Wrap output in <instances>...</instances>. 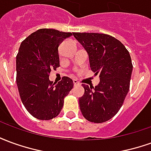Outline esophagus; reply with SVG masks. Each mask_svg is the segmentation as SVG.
<instances>
[{"label": "esophagus", "mask_w": 151, "mask_h": 151, "mask_svg": "<svg viewBox=\"0 0 151 151\" xmlns=\"http://www.w3.org/2000/svg\"><path fill=\"white\" fill-rule=\"evenodd\" d=\"M73 85H74V86H79L80 84H79V82L77 81V80H73Z\"/></svg>", "instance_id": "esophagus-1"}]
</instances>
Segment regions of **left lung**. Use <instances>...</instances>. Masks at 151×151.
Listing matches in <instances>:
<instances>
[{"label":"left lung","instance_id":"1","mask_svg":"<svg viewBox=\"0 0 151 151\" xmlns=\"http://www.w3.org/2000/svg\"><path fill=\"white\" fill-rule=\"evenodd\" d=\"M87 52L91 69L99 76L96 86L82 84L79 98L82 116L91 122L103 123L119 111L129 92L133 64L129 52L120 41L109 35L73 33Z\"/></svg>","mask_w":151,"mask_h":151}]
</instances>
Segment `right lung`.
I'll use <instances>...</instances> for the list:
<instances>
[{
  "instance_id": "obj_1",
  "label": "right lung",
  "mask_w": 151,
  "mask_h": 151,
  "mask_svg": "<svg viewBox=\"0 0 151 151\" xmlns=\"http://www.w3.org/2000/svg\"><path fill=\"white\" fill-rule=\"evenodd\" d=\"M72 35L54 29H40L22 42L16 56V82L20 98L31 116L47 120L60 114L64 99L73 87L68 77L57 84L49 80L51 70L60 66L58 47Z\"/></svg>"
}]
</instances>
